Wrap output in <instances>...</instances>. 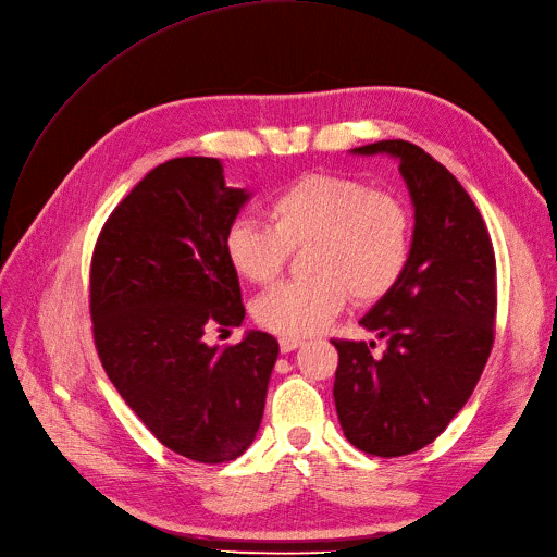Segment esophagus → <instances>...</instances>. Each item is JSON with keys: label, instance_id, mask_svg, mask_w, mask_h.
<instances>
[{"label": "esophagus", "instance_id": "1", "mask_svg": "<svg viewBox=\"0 0 557 557\" xmlns=\"http://www.w3.org/2000/svg\"><path fill=\"white\" fill-rule=\"evenodd\" d=\"M278 345H281V351H293V349L301 347L304 341H301V338H295V336H281V338H278Z\"/></svg>", "mask_w": 557, "mask_h": 557}]
</instances>
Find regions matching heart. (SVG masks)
Instances as JSON below:
<instances>
[{
	"label": "heart",
	"mask_w": 557,
	"mask_h": 557,
	"mask_svg": "<svg viewBox=\"0 0 557 557\" xmlns=\"http://www.w3.org/2000/svg\"><path fill=\"white\" fill-rule=\"evenodd\" d=\"M267 224L237 219L224 237L233 270L251 283H272L295 249L308 247L310 278L260 295L253 318L281 336L324 329L354 301L386 297L411 256V212L403 198L345 175L310 173L278 189L264 208Z\"/></svg>",
	"instance_id": "b5f03b06"
}]
</instances>
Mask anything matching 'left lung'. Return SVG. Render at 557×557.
Wrapping results in <instances>:
<instances>
[{
    "label": "left lung",
    "mask_w": 557,
    "mask_h": 557,
    "mask_svg": "<svg viewBox=\"0 0 557 557\" xmlns=\"http://www.w3.org/2000/svg\"><path fill=\"white\" fill-rule=\"evenodd\" d=\"M399 160L413 203L409 264L361 326L386 341H331L338 349L333 399L351 446L374 457L425 448L480 382L494 347L496 258L492 237L457 177L416 144L354 148Z\"/></svg>",
    "instance_id": "8db88e82"
}]
</instances>
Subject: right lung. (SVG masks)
I'll list each match as a JSON object with an SVG mask.
<instances>
[{
  "mask_svg": "<svg viewBox=\"0 0 557 557\" xmlns=\"http://www.w3.org/2000/svg\"><path fill=\"white\" fill-rule=\"evenodd\" d=\"M249 196L226 187L214 158L169 160L109 214L91 260L107 376L162 446L201 463L251 446L278 356L264 331L231 347L203 341L244 320L224 237Z\"/></svg>",
  "mask_w": 557,
  "mask_h": 557,
  "instance_id": "right-lung-1",
  "label": "right lung"
}]
</instances>
